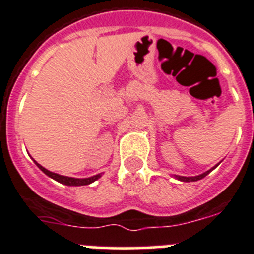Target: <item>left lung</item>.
Wrapping results in <instances>:
<instances>
[{"label": "left lung", "instance_id": "8db88e82", "mask_svg": "<svg viewBox=\"0 0 254 254\" xmlns=\"http://www.w3.org/2000/svg\"><path fill=\"white\" fill-rule=\"evenodd\" d=\"M217 167V165H216ZM210 170H208V172H205V173L200 174V176H196V177H181V176H176V178H178L180 181H183V182H195V181H199L201 180V178H204V177L206 176V174H209Z\"/></svg>", "mask_w": 254, "mask_h": 254}]
</instances>
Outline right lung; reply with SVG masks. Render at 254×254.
<instances>
[{
    "mask_svg": "<svg viewBox=\"0 0 254 254\" xmlns=\"http://www.w3.org/2000/svg\"><path fill=\"white\" fill-rule=\"evenodd\" d=\"M37 167L40 168V169H41L46 176L51 177L53 180L58 181V182L63 183V185H67V186H85V185H90L91 182H94V181H97L98 178L101 177V174H97V176L89 177V178H72V177H64V176H59V174L57 173H53V172H50V170L45 169L44 167H41L40 164H37Z\"/></svg>",
    "mask_w": 254,
    "mask_h": 254,
    "instance_id": "right-lung-1",
    "label": "right lung"
}]
</instances>
